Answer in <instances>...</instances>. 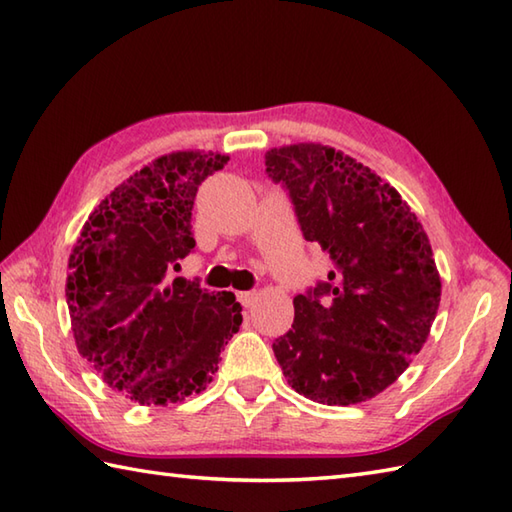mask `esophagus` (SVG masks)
Listing matches in <instances>:
<instances>
[{"mask_svg":"<svg viewBox=\"0 0 512 512\" xmlns=\"http://www.w3.org/2000/svg\"><path fill=\"white\" fill-rule=\"evenodd\" d=\"M237 301L242 303L244 308H250L257 301V292H237Z\"/></svg>","mask_w":512,"mask_h":512,"instance_id":"esophagus-1","label":"esophagus"}]
</instances>
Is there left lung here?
Masks as SVG:
<instances>
[{"mask_svg":"<svg viewBox=\"0 0 512 512\" xmlns=\"http://www.w3.org/2000/svg\"><path fill=\"white\" fill-rule=\"evenodd\" d=\"M303 237L334 270L295 297V323L273 343L288 385L321 405H358L396 383L438 314L442 281L411 206L343 151L297 143L266 151Z\"/></svg>","mask_w":512,"mask_h":512,"instance_id":"left-lung-1","label":"left lung"}]
</instances>
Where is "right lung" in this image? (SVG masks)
Here are the masks:
<instances>
[{
  "label": "right lung",
  "instance_id": "1",
  "mask_svg": "<svg viewBox=\"0 0 512 512\" xmlns=\"http://www.w3.org/2000/svg\"><path fill=\"white\" fill-rule=\"evenodd\" d=\"M226 154L171 151L132 173L90 213L68 259L76 350L138 405L167 407L206 389L242 325L233 292L176 277L195 239L191 209Z\"/></svg>",
  "mask_w": 512,
  "mask_h": 512
}]
</instances>
